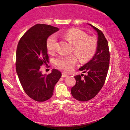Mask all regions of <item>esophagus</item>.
Wrapping results in <instances>:
<instances>
[{"instance_id": "obj_1", "label": "esophagus", "mask_w": 130, "mask_h": 130, "mask_svg": "<svg viewBox=\"0 0 130 130\" xmlns=\"http://www.w3.org/2000/svg\"><path fill=\"white\" fill-rule=\"evenodd\" d=\"M67 76H68V74H66V73H62V75H61L62 77H67Z\"/></svg>"}]
</instances>
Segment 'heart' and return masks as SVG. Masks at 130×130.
Returning a JSON list of instances; mask_svg holds the SVG:
<instances>
[{
	"label": "heart",
	"instance_id": "heart-1",
	"mask_svg": "<svg viewBox=\"0 0 130 130\" xmlns=\"http://www.w3.org/2000/svg\"><path fill=\"white\" fill-rule=\"evenodd\" d=\"M63 36L73 45V51L82 61H87L94 56L97 48V40L94 37L88 36L85 32L77 28H72L66 31ZM57 37L51 35L47 38L46 47L49 53H52L56 50ZM77 62L76 55L60 56L54 60L55 65L58 69L66 72L72 70Z\"/></svg>",
	"mask_w": 130,
	"mask_h": 130
}]
</instances>
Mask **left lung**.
I'll use <instances>...</instances> for the list:
<instances>
[{"label":"left lung","instance_id":"1","mask_svg":"<svg viewBox=\"0 0 130 130\" xmlns=\"http://www.w3.org/2000/svg\"><path fill=\"white\" fill-rule=\"evenodd\" d=\"M98 32V46L93 57L79 69L87 75L74 76L76 85L71 93L74 99L79 101H88L93 98L104 86L109 66L110 53L108 43L104 34L98 28L89 24Z\"/></svg>","mask_w":130,"mask_h":130}]
</instances>
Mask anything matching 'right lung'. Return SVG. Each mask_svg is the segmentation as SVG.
Returning <instances> with one entry per match:
<instances>
[{"label":"right lung","mask_w":130,"mask_h":130,"mask_svg":"<svg viewBox=\"0 0 130 130\" xmlns=\"http://www.w3.org/2000/svg\"><path fill=\"white\" fill-rule=\"evenodd\" d=\"M58 28L45 24H37L28 30L18 44L16 53V70L23 89L28 96L37 102H44L53 96L55 85L61 73L53 69L48 74H42V65L49 62L46 42Z\"/></svg>","instance_id":"obj_1"}]
</instances>
